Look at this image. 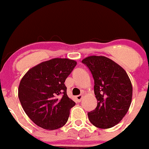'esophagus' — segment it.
Returning <instances> with one entry per match:
<instances>
[{
    "instance_id": "34e87169",
    "label": "esophagus",
    "mask_w": 149,
    "mask_h": 149,
    "mask_svg": "<svg viewBox=\"0 0 149 149\" xmlns=\"http://www.w3.org/2000/svg\"><path fill=\"white\" fill-rule=\"evenodd\" d=\"M82 98H83V95H77V96H76V100L78 101V102H81Z\"/></svg>"
}]
</instances>
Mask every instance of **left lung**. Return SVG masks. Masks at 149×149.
Masks as SVG:
<instances>
[{"label": "left lung", "mask_w": 149, "mask_h": 149, "mask_svg": "<svg viewBox=\"0 0 149 149\" xmlns=\"http://www.w3.org/2000/svg\"><path fill=\"white\" fill-rule=\"evenodd\" d=\"M95 81L96 108L88 113L91 123L101 129L113 127L127 113L132 86L127 73L120 65L103 56H90L82 60Z\"/></svg>", "instance_id": "1"}]
</instances>
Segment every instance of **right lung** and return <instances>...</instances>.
Returning a JSON list of instances; mask_svg holds the SVG:
<instances>
[{"label": "right lung", "instance_id": "obj_1", "mask_svg": "<svg viewBox=\"0 0 149 149\" xmlns=\"http://www.w3.org/2000/svg\"><path fill=\"white\" fill-rule=\"evenodd\" d=\"M76 64L69 59L54 58L32 68L22 79L19 99L26 114L40 127L53 130L68 122L76 103L68 97L64 83Z\"/></svg>", "mask_w": 149, "mask_h": 149}]
</instances>
